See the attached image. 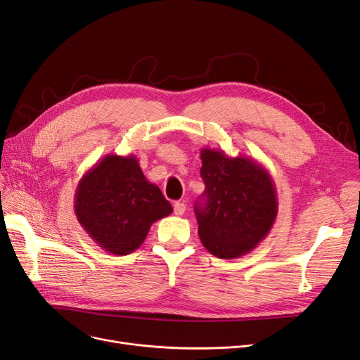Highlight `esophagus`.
I'll list each match as a JSON object with an SVG mask.
<instances>
[{"label":"esophagus","instance_id":"esophagus-1","mask_svg":"<svg viewBox=\"0 0 360 360\" xmlns=\"http://www.w3.org/2000/svg\"><path fill=\"white\" fill-rule=\"evenodd\" d=\"M184 212H186V204L180 202V201L174 202V213H176L177 216H181V214H184Z\"/></svg>","mask_w":360,"mask_h":360}]
</instances>
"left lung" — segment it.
I'll return each instance as SVG.
<instances>
[{"label":"left lung","instance_id":"8db88e82","mask_svg":"<svg viewBox=\"0 0 360 360\" xmlns=\"http://www.w3.org/2000/svg\"><path fill=\"white\" fill-rule=\"evenodd\" d=\"M205 184L195 214L204 248L217 258L231 259L250 252L274 226L278 214L275 183L269 171L248 156H226L201 150Z\"/></svg>","mask_w":360,"mask_h":360}]
</instances>
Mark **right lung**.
I'll use <instances>...</instances> for the list:
<instances>
[{
	"label": "right lung",
	"mask_w": 360,
	"mask_h": 360,
	"mask_svg": "<svg viewBox=\"0 0 360 360\" xmlns=\"http://www.w3.org/2000/svg\"><path fill=\"white\" fill-rule=\"evenodd\" d=\"M73 207L86 234L112 255L134 252L153 222L172 213L134 155H106L97 162L79 180Z\"/></svg>",
	"instance_id": "obj_1"
}]
</instances>
